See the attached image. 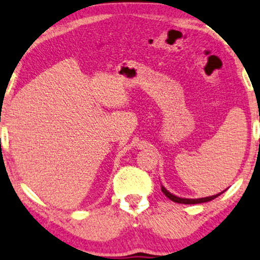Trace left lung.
I'll use <instances>...</instances> for the list:
<instances>
[{
    "mask_svg": "<svg viewBox=\"0 0 260 260\" xmlns=\"http://www.w3.org/2000/svg\"><path fill=\"white\" fill-rule=\"evenodd\" d=\"M161 191L165 194V197H168L170 200H172L174 203H177V204H187V205H190V204H201V203H207V201H211L213 200V199H216L217 197H219L220 194L223 193H219V194H216V195H212V197H207V198H201V199H183V198H178L176 197V195L171 194L170 191L166 190V189L162 187L161 185Z\"/></svg>",
    "mask_w": 260,
    "mask_h": 260,
    "instance_id": "left-lung-1",
    "label": "left lung"
}]
</instances>
